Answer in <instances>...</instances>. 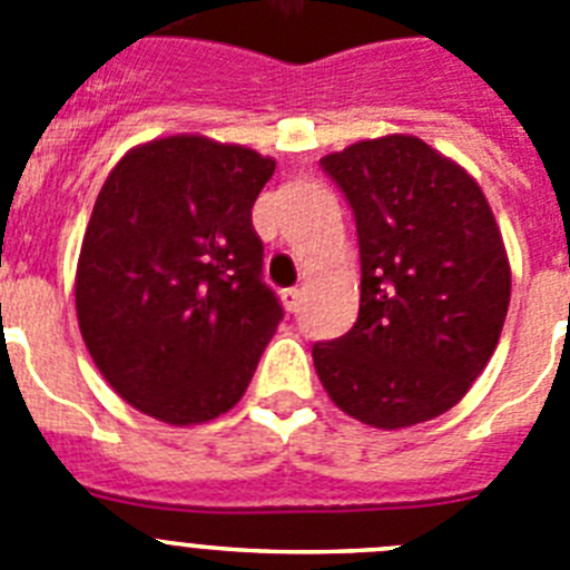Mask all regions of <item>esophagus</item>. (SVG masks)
Listing matches in <instances>:
<instances>
[{
	"instance_id": "esophagus-1",
	"label": "esophagus",
	"mask_w": 570,
	"mask_h": 570,
	"mask_svg": "<svg viewBox=\"0 0 570 570\" xmlns=\"http://www.w3.org/2000/svg\"><path fill=\"white\" fill-rule=\"evenodd\" d=\"M299 302H302V291L299 288H285L282 291V305L291 311V314H296L299 311Z\"/></svg>"
}]
</instances>
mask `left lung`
Masks as SVG:
<instances>
[{
    "mask_svg": "<svg viewBox=\"0 0 570 570\" xmlns=\"http://www.w3.org/2000/svg\"><path fill=\"white\" fill-rule=\"evenodd\" d=\"M354 208L360 316L314 345L322 387L382 431L454 407L485 371L511 302V265L485 194L465 168L407 134L322 156Z\"/></svg>",
    "mask_w": 570,
    "mask_h": 570,
    "instance_id": "obj_1",
    "label": "left lung"
}]
</instances>
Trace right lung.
<instances>
[{"label": "right lung", "mask_w": 570, "mask_h": 570, "mask_svg": "<svg viewBox=\"0 0 570 570\" xmlns=\"http://www.w3.org/2000/svg\"><path fill=\"white\" fill-rule=\"evenodd\" d=\"M276 163L176 134L136 145L97 196L77 265V316L116 394L168 425L242 400L282 305L250 223Z\"/></svg>", "instance_id": "1"}]
</instances>
